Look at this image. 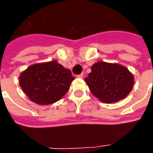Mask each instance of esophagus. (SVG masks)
Returning <instances> with one entry per match:
<instances>
[{"label":"esophagus","instance_id":"34e87169","mask_svg":"<svg viewBox=\"0 0 153 153\" xmlns=\"http://www.w3.org/2000/svg\"><path fill=\"white\" fill-rule=\"evenodd\" d=\"M78 78H79V79H82V78H83V74H79V75H78Z\"/></svg>","mask_w":153,"mask_h":153}]
</instances>
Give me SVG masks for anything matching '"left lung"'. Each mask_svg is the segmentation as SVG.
<instances>
[{"label":"left lung","instance_id":"obj_1","mask_svg":"<svg viewBox=\"0 0 153 153\" xmlns=\"http://www.w3.org/2000/svg\"><path fill=\"white\" fill-rule=\"evenodd\" d=\"M133 75L126 67L118 63L98 62L84 79L91 93L104 103L123 99L133 89Z\"/></svg>","mask_w":153,"mask_h":153}]
</instances>
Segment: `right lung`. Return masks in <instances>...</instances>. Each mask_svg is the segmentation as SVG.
<instances>
[{
	"mask_svg": "<svg viewBox=\"0 0 153 153\" xmlns=\"http://www.w3.org/2000/svg\"><path fill=\"white\" fill-rule=\"evenodd\" d=\"M74 79L69 69L54 60L28 67L20 74L19 82L24 93L32 102L50 105L66 94Z\"/></svg>",
	"mask_w": 153,
	"mask_h": 153,
	"instance_id": "add662e5",
	"label": "right lung"
}]
</instances>
